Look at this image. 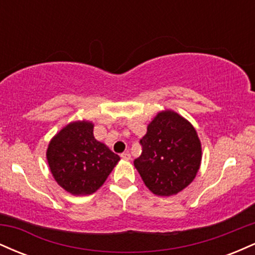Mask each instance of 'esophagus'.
I'll return each instance as SVG.
<instances>
[{
  "label": "esophagus",
  "instance_id": "1",
  "mask_svg": "<svg viewBox=\"0 0 255 255\" xmlns=\"http://www.w3.org/2000/svg\"><path fill=\"white\" fill-rule=\"evenodd\" d=\"M121 158L125 160H129L130 159V153L129 152H124V153H121Z\"/></svg>",
  "mask_w": 255,
  "mask_h": 255
}]
</instances>
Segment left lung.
<instances>
[{
  "label": "left lung",
  "instance_id": "1",
  "mask_svg": "<svg viewBox=\"0 0 255 255\" xmlns=\"http://www.w3.org/2000/svg\"><path fill=\"white\" fill-rule=\"evenodd\" d=\"M140 145L141 156L134 160V166L153 194H177L197 176L201 163L200 140L194 127L175 111L158 113Z\"/></svg>",
  "mask_w": 255,
  "mask_h": 255
}]
</instances>
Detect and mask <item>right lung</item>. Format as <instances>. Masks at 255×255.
Masks as SVG:
<instances>
[{
    "mask_svg": "<svg viewBox=\"0 0 255 255\" xmlns=\"http://www.w3.org/2000/svg\"><path fill=\"white\" fill-rule=\"evenodd\" d=\"M56 182L74 195L95 193L105 182L120 157L93 136V124L72 122L51 139L46 150Z\"/></svg>",
    "mask_w": 255,
    "mask_h": 255,
    "instance_id": "1",
    "label": "right lung"
}]
</instances>
